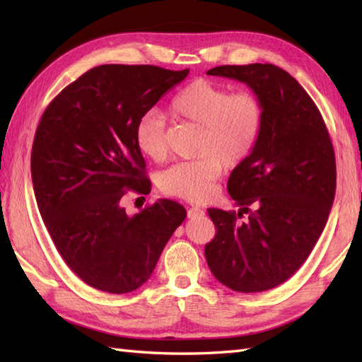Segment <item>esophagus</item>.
<instances>
[{
    "mask_svg": "<svg viewBox=\"0 0 362 362\" xmlns=\"http://www.w3.org/2000/svg\"><path fill=\"white\" fill-rule=\"evenodd\" d=\"M205 211L202 209H199V206H191V209L188 210V218L189 219H194V218H201L204 216Z\"/></svg>",
    "mask_w": 362,
    "mask_h": 362,
    "instance_id": "1",
    "label": "esophagus"
}]
</instances>
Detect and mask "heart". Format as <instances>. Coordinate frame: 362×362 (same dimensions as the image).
Here are the masks:
<instances>
[{"label": "heart", "mask_w": 362, "mask_h": 362, "mask_svg": "<svg viewBox=\"0 0 362 362\" xmlns=\"http://www.w3.org/2000/svg\"><path fill=\"white\" fill-rule=\"evenodd\" d=\"M169 109L177 119L201 126L199 157L166 169L160 188L168 196L202 202L211 196L226 166H238L255 149L264 121L263 104L252 91L230 93L218 82L197 79L173 98ZM135 141L152 161L165 160V118L157 112L144 113L136 122Z\"/></svg>", "instance_id": "heart-1"}]
</instances>
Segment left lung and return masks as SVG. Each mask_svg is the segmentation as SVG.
<instances>
[{"label":"left lung","instance_id":"8db88e82","mask_svg":"<svg viewBox=\"0 0 362 362\" xmlns=\"http://www.w3.org/2000/svg\"><path fill=\"white\" fill-rule=\"evenodd\" d=\"M206 74L247 83L264 110L255 149L227 183L241 206L238 218L249 213V219L206 210L216 227L205 245L206 263L233 291L272 289L298 271L324 232L336 193L333 144L317 105L281 68L222 65Z\"/></svg>","mask_w":362,"mask_h":362}]
</instances>
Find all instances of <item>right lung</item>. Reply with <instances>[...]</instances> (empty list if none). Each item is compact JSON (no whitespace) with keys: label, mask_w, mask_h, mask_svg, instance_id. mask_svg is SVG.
Instances as JSON below:
<instances>
[{"label":"right lung","mask_w":362,"mask_h":362,"mask_svg":"<svg viewBox=\"0 0 362 362\" xmlns=\"http://www.w3.org/2000/svg\"><path fill=\"white\" fill-rule=\"evenodd\" d=\"M189 70L101 65L52 99L38 122L30 175L60 257L90 286L126 294L149 280L187 210L160 199L127 216L121 197L149 194L136 122Z\"/></svg>","instance_id":"right-lung-1"}]
</instances>
